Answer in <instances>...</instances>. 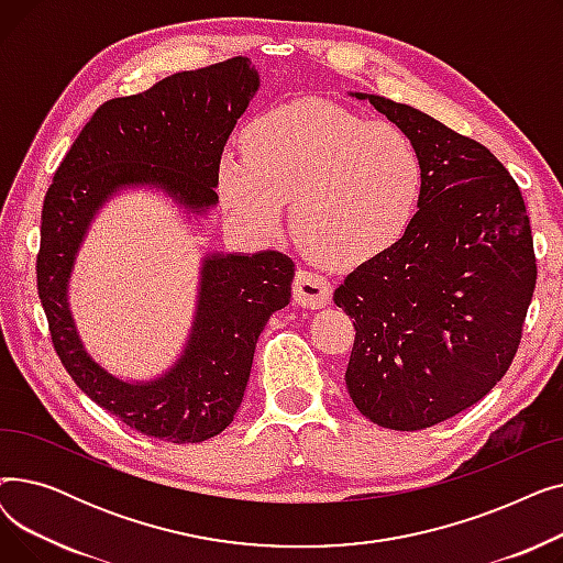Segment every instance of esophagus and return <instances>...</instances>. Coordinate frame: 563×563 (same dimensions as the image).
<instances>
[{
    "label": "esophagus",
    "instance_id": "34e87169",
    "mask_svg": "<svg viewBox=\"0 0 563 563\" xmlns=\"http://www.w3.org/2000/svg\"><path fill=\"white\" fill-rule=\"evenodd\" d=\"M331 283L308 269H299L294 276V299L306 308H323L331 301Z\"/></svg>",
    "mask_w": 563,
    "mask_h": 563
}]
</instances>
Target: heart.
Here are the masks:
<instances>
[{
    "label": "heart",
    "mask_w": 563,
    "mask_h": 563,
    "mask_svg": "<svg viewBox=\"0 0 563 563\" xmlns=\"http://www.w3.org/2000/svg\"><path fill=\"white\" fill-rule=\"evenodd\" d=\"M422 155L399 125L303 98L257 115L219 162V198L253 232L289 225L312 257L356 266L395 249L422 202Z\"/></svg>",
    "instance_id": "obj_1"
}]
</instances>
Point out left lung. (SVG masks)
<instances>
[{
	"label": "left lung",
	"mask_w": 563,
	"mask_h": 563,
	"mask_svg": "<svg viewBox=\"0 0 563 563\" xmlns=\"http://www.w3.org/2000/svg\"><path fill=\"white\" fill-rule=\"evenodd\" d=\"M356 98L416 141L424 187L404 240L333 294L356 329L344 380L369 422L420 431L507 374L537 287L534 240L516 180L486 145L408 104Z\"/></svg>",
	"instance_id": "left-lung-1"
}]
</instances>
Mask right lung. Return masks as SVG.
<instances>
[{"mask_svg": "<svg viewBox=\"0 0 563 563\" xmlns=\"http://www.w3.org/2000/svg\"><path fill=\"white\" fill-rule=\"evenodd\" d=\"M257 86L249 58L234 56L104 102L54 170L43 200L36 278L56 356L98 406L175 445L210 440L232 422L257 338L291 299V257L278 251L207 257L185 356L153 383H125L88 356L66 287L88 223L118 189L157 185L198 214L217 205L223 145Z\"/></svg>", "mask_w": 563, "mask_h": 563, "instance_id": "add662e5", "label": "right lung"}]
</instances>
